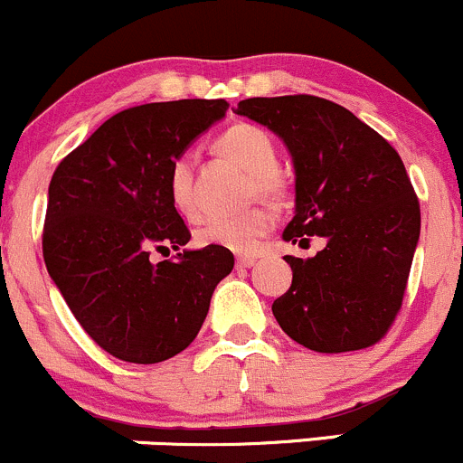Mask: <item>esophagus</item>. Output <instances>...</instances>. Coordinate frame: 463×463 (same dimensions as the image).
<instances>
[{"label":"esophagus","mask_w":463,"mask_h":463,"mask_svg":"<svg viewBox=\"0 0 463 463\" xmlns=\"http://www.w3.org/2000/svg\"><path fill=\"white\" fill-rule=\"evenodd\" d=\"M256 263V256H238L236 265L238 268H251Z\"/></svg>","instance_id":"esophagus-1"}]
</instances>
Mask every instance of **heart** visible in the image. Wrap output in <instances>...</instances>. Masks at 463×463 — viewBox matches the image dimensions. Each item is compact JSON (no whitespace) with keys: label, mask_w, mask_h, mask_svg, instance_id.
Here are the masks:
<instances>
[{"label":"heart","mask_w":463,"mask_h":463,"mask_svg":"<svg viewBox=\"0 0 463 463\" xmlns=\"http://www.w3.org/2000/svg\"><path fill=\"white\" fill-rule=\"evenodd\" d=\"M218 150L251 175V191L272 198L281 191V180L277 171V148L269 135L250 123H238L222 132L218 139ZM168 194L180 213L195 216L194 180L191 164L186 157H177L168 171ZM274 225V216L268 209H250L233 216H213L198 230L200 245L222 247L230 251H254L260 238Z\"/></svg>","instance_id":"heart-1"}]
</instances>
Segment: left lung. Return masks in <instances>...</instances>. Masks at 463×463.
Here are the masks:
<instances>
[{
	"label": "left lung",
	"instance_id": "8db88e82",
	"mask_svg": "<svg viewBox=\"0 0 463 463\" xmlns=\"http://www.w3.org/2000/svg\"><path fill=\"white\" fill-rule=\"evenodd\" d=\"M286 144L295 216L283 241L324 236L310 259L286 256L292 286L272 304L286 335L319 354L376 345L401 310L420 209L396 150L354 112L319 96L247 99L233 109Z\"/></svg>",
	"mask_w": 463,
	"mask_h": 463
}]
</instances>
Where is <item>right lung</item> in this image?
<instances>
[{"mask_svg":"<svg viewBox=\"0 0 463 463\" xmlns=\"http://www.w3.org/2000/svg\"><path fill=\"white\" fill-rule=\"evenodd\" d=\"M227 108L184 99L123 109L53 173L44 263L87 335L114 358L155 364L184 351L232 272L230 250H184L191 233L168 194L171 164ZM171 246L175 260H149Z\"/></svg>","mask_w":463,"mask_h":463,"instance_id":"obj_1","label":"right lung"}]
</instances>
